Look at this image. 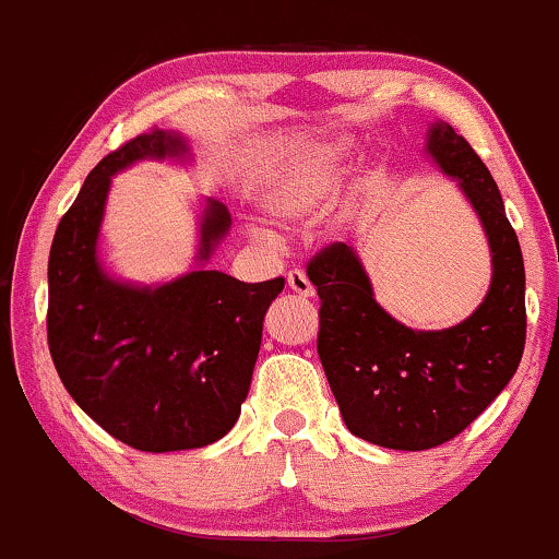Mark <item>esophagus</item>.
<instances>
[{"mask_svg":"<svg viewBox=\"0 0 559 559\" xmlns=\"http://www.w3.org/2000/svg\"><path fill=\"white\" fill-rule=\"evenodd\" d=\"M287 287H290L295 295H300V298H311L313 295V285L308 282L304 269H290V272H287Z\"/></svg>","mask_w":559,"mask_h":559,"instance_id":"34e87169","label":"esophagus"}]
</instances>
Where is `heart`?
<instances>
[{
  "mask_svg": "<svg viewBox=\"0 0 559 559\" xmlns=\"http://www.w3.org/2000/svg\"><path fill=\"white\" fill-rule=\"evenodd\" d=\"M347 169V148L343 143L308 148L295 156L272 177L266 190L269 212L298 219L337 199Z\"/></svg>",
  "mask_w": 559,
  "mask_h": 559,
  "instance_id": "1",
  "label": "heart"
}]
</instances>
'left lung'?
Segmentation results:
<instances>
[{"label":"left lung","instance_id":"obj_1","mask_svg":"<svg viewBox=\"0 0 559 559\" xmlns=\"http://www.w3.org/2000/svg\"><path fill=\"white\" fill-rule=\"evenodd\" d=\"M429 154L461 180L487 229L495 277L463 324L413 332L373 300L369 277L345 242L308 261L319 293L317 350L345 426L390 450H431L468 429L504 390L526 345V272L487 164L448 122H435Z\"/></svg>","mask_w":559,"mask_h":559}]
</instances>
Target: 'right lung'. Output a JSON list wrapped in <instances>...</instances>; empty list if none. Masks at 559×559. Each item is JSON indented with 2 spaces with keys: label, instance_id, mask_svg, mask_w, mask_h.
Segmentation results:
<instances>
[{
  "label": "right lung",
  "instance_id": "add662e5",
  "mask_svg": "<svg viewBox=\"0 0 559 559\" xmlns=\"http://www.w3.org/2000/svg\"><path fill=\"white\" fill-rule=\"evenodd\" d=\"M180 135L154 128L91 169L59 219L49 251L46 340L55 369L81 408L128 448H206L233 429L251 386L264 313L285 280L240 282L199 269L169 285L130 287L96 261L109 177L146 156H177ZM229 229L209 201L201 261Z\"/></svg>",
  "mask_w": 559,
  "mask_h": 559
}]
</instances>
